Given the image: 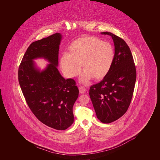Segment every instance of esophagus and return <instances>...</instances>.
Here are the masks:
<instances>
[{"label":"esophagus","instance_id":"esophagus-1","mask_svg":"<svg viewBox=\"0 0 160 160\" xmlns=\"http://www.w3.org/2000/svg\"><path fill=\"white\" fill-rule=\"evenodd\" d=\"M79 90L80 93H84L86 92V89L83 87H79Z\"/></svg>","mask_w":160,"mask_h":160}]
</instances>
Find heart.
I'll list each match as a JSON object with an SVG mask.
<instances>
[{
	"label": "heart",
	"mask_w": 160,
	"mask_h": 160,
	"mask_svg": "<svg viewBox=\"0 0 160 160\" xmlns=\"http://www.w3.org/2000/svg\"><path fill=\"white\" fill-rule=\"evenodd\" d=\"M114 52L112 45L95 37H84L74 41L70 53H65L61 58L63 72L68 78L80 73L81 65L84 72L80 81L87 84L93 77L102 79L107 76L113 63Z\"/></svg>",
	"instance_id": "1"
}]
</instances>
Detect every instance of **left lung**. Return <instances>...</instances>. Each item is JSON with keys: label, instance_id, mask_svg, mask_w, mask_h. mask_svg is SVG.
<instances>
[{"label": "left lung", "instance_id": "obj_1", "mask_svg": "<svg viewBox=\"0 0 160 160\" xmlns=\"http://www.w3.org/2000/svg\"><path fill=\"white\" fill-rule=\"evenodd\" d=\"M114 45L113 63L108 73L100 82L90 88L89 95L97 118L110 123L127 112L134 93L136 69L131 50L121 38L110 32Z\"/></svg>", "mask_w": 160, "mask_h": 160}]
</instances>
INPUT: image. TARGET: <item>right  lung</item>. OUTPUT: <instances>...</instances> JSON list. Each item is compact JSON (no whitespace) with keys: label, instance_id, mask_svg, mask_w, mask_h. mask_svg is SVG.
Listing matches in <instances>:
<instances>
[{"label":"right lung","instance_id":"1","mask_svg":"<svg viewBox=\"0 0 160 160\" xmlns=\"http://www.w3.org/2000/svg\"><path fill=\"white\" fill-rule=\"evenodd\" d=\"M62 37L55 33L31 44L18 71L19 84L30 110L41 122L57 130L67 129L73 123L72 107L79 95L75 81L66 80L57 68ZM38 58L50 63L42 72L33 61Z\"/></svg>","mask_w":160,"mask_h":160}]
</instances>
